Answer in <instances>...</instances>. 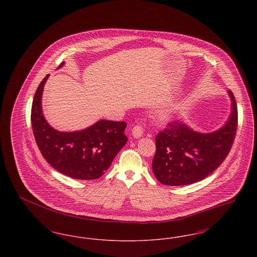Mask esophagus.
I'll return each instance as SVG.
<instances>
[{"instance_id":"34e87169","label":"esophagus","mask_w":257,"mask_h":257,"mask_svg":"<svg viewBox=\"0 0 257 257\" xmlns=\"http://www.w3.org/2000/svg\"><path fill=\"white\" fill-rule=\"evenodd\" d=\"M143 134H144V129L140 125L135 126L134 128L132 129V136L134 137L135 139H140Z\"/></svg>"}]
</instances>
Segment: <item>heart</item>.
Masks as SVG:
<instances>
[{"label": "heart", "instance_id": "heart-1", "mask_svg": "<svg viewBox=\"0 0 257 257\" xmlns=\"http://www.w3.org/2000/svg\"><path fill=\"white\" fill-rule=\"evenodd\" d=\"M171 112L169 110H163V111H160L159 112V119L161 120H166L167 118H169Z\"/></svg>", "mask_w": 257, "mask_h": 257}]
</instances>
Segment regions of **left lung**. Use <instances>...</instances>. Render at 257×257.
Wrapping results in <instances>:
<instances>
[{
	"label": "left lung",
	"mask_w": 257,
	"mask_h": 257,
	"mask_svg": "<svg viewBox=\"0 0 257 257\" xmlns=\"http://www.w3.org/2000/svg\"><path fill=\"white\" fill-rule=\"evenodd\" d=\"M227 93L231 100V113L218 130L200 133L182 120H175L157 135L152 171L159 182L169 186L196 183L218 169L226 158L238 122L235 98L230 90Z\"/></svg>",
	"instance_id": "8db88e82"
}]
</instances>
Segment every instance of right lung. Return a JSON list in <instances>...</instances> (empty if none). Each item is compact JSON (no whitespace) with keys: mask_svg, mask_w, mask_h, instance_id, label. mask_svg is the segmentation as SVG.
Instances as JSON below:
<instances>
[{"mask_svg":"<svg viewBox=\"0 0 257 257\" xmlns=\"http://www.w3.org/2000/svg\"><path fill=\"white\" fill-rule=\"evenodd\" d=\"M64 65L62 61L58 67ZM49 74L37 87L32 106L34 136L42 156L62 174L79 180H93L101 177L110 168L114 157L128 139L124 134V121L98 120L86 129L61 132L45 119L41 99Z\"/></svg>","mask_w":257,"mask_h":257,"instance_id":"right-lung-1","label":"right lung"}]
</instances>
